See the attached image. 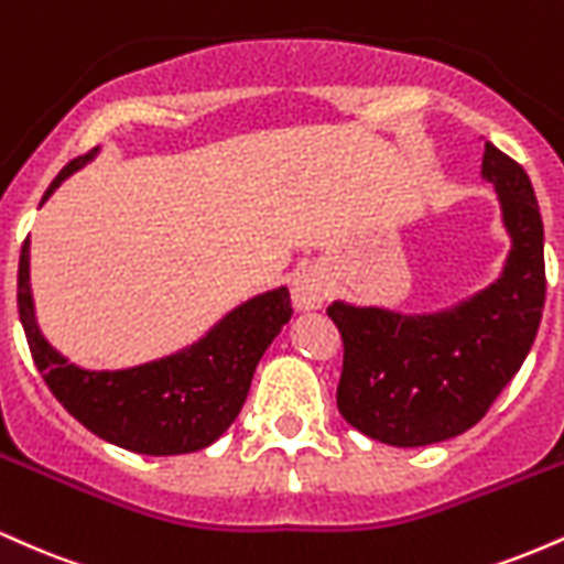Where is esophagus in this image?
<instances>
[{"mask_svg":"<svg viewBox=\"0 0 564 564\" xmlns=\"http://www.w3.org/2000/svg\"><path fill=\"white\" fill-rule=\"evenodd\" d=\"M328 296L326 278H323L318 270H304L294 278L291 283V302H294L296 310L307 313V310H318Z\"/></svg>","mask_w":564,"mask_h":564,"instance_id":"esophagus-1","label":"esophagus"}]
</instances>
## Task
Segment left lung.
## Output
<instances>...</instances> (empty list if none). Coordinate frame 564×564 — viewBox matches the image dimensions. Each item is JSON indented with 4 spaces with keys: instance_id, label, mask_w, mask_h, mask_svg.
<instances>
[{
    "instance_id": "left-lung-1",
    "label": "left lung",
    "mask_w": 564,
    "mask_h": 564,
    "mask_svg": "<svg viewBox=\"0 0 564 564\" xmlns=\"http://www.w3.org/2000/svg\"><path fill=\"white\" fill-rule=\"evenodd\" d=\"M482 177L501 200L511 249L480 294L430 315L334 302L326 310L345 345L336 405L355 430L398 445L467 432L525 364L546 300L543 223L530 177L485 142Z\"/></svg>"
}]
</instances>
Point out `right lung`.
<instances>
[{
	"instance_id": "right-lung-1",
	"label": "right lung",
	"mask_w": 564,
	"mask_h": 564,
	"mask_svg": "<svg viewBox=\"0 0 564 564\" xmlns=\"http://www.w3.org/2000/svg\"><path fill=\"white\" fill-rule=\"evenodd\" d=\"M95 153L97 148L68 161L42 204ZM18 313L39 373L76 422L119 448L177 456L206 448L236 422L257 364L291 318V300L286 286L273 289L243 302L204 339L170 358L124 371H87L68 364L39 332L25 238L18 264Z\"/></svg>"
}]
</instances>
